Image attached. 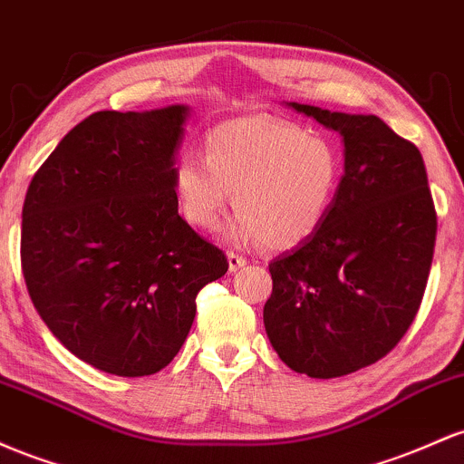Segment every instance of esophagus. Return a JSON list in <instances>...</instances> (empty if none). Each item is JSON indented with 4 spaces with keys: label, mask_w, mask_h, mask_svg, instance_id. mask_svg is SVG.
Segmentation results:
<instances>
[{
    "label": "esophagus",
    "mask_w": 464,
    "mask_h": 464,
    "mask_svg": "<svg viewBox=\"0 0 464 464\" xmlns=\"http://www.w3.org/2000/svg\"><path fill=\"white\" fill-rule=\"evenodd\" d=\"M227 263H230V272H237V269L246 267L247 258L241 256V254H237V252H227Z\"/></svg>",
    "instance_id": "34e87169"
}]
</instances>
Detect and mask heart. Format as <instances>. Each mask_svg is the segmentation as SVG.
I'll return each mask as SVG.
<instances>
[{
    "mask_svg": "<svg viewBox=\"0 0 464 464\" xmlns=\"http://www.w3.org/2000/svg\"><path fill=\"white\" fill-rule=\"evenodd\" d=\"M344 177L340 149L302 124L274 116L227 120L206 133L204 155L184 153L173 166L181 215L215 230L232 201V237L291 249L324 226Z\"/></svg>",
    "mask_w": 464,
    "mask_h": 464,
    "instance_id": "b5f03b06",
    "label": "heart"
}]
</instances>
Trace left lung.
Segmentation results:
<instances>
[{
    "label": "left lung",
    "instance_id": "obj_1",
    "mask_svg": "<svg viewBox=\"0 0 464 464\" xmlns=\"http://www.w3.org/2000/svg\"><path fill=\"white\" fill-rule=\"evenodd\" d=\"M344 138V177L324 226L269 263L263 320L291 371L351 374L386 357L419 314L436 243L420 150L377 116L298 105Z\"/></svg>",
    "mask_w": 464,
    "mask_h": 464
}]
</instances>
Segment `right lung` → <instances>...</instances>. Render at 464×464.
<instances>
[{
	"label": "right lung",
	"instance_id": "1",
	"mask_svg": "<svg viewBox=\"0 0 464 464\" xmlns=\"http://www.w3.org/2000/svg\"><path fill=\"white\" fill-rule=\"evenodd\" d=\"M188 109L96 111L41 164L22 212V272L56 340L98 371L173 362L223 249L177 212L175 150Z\"/></svg>",
	"mask_w": 464,
	"mask_h": 464
}]
</instances>
